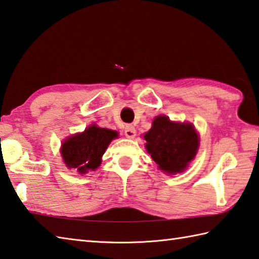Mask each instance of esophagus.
<instances>
[{
  "instance_id": "34e87169",
  "label": "esophagus",
  "mask_w": 259,
  "mask_h": 259,
  "mask_svg": "<svg viewBox=\"0 0 259 259\" xmlns=\"http://www.w3.org/2000/svg\"><path fill=\"white\" fill-rule=\"evenodd\" d=\"M125 135L126 137H128V139H134L135 135H136V130L133 125H127L125 127Z\"/></svg>"
}]
</instances>
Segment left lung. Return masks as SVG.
I'll use <instances>...</instances> for the list:
<instances>
[{"mask_svg": "<svg viewBox=\"0 0 259 259\" xmlns=\"http://www.w3.org/2000/svg\"><path fill=\"white\" fill-rule=\"evenodd\" d=\"M146 150L161 170L182 172L197 154L199 137L191 124L173 123L166 116H157L144 135Z\"/></svg>", "mask_w": 259, "mask_h": 259, "instance_id": "left-lung-1", "label": "left lung"}]
</instances>
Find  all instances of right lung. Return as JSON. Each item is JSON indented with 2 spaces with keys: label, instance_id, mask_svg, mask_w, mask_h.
<instances>
[{
  "label": "right lung",
  "instance_id": "add662e5",
  "mask_svg": "<svg viewBox=\"0 0 259 259\" xmlns=\"http://www.w3.org/2000/svg\"><path fill=\"white\" fill-rule=\"evenodd\" d=\"M117 137V132L100 128L96 125L76 134L62 143L61 154L68 167L77 168L79 173H86L97 168L102 156L110 141Z\"/></svg>",
  "mask_w": 259,
  "mask_h": 259
}]
</instances>
